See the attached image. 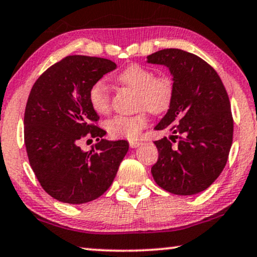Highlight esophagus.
I'll return each mask as SVG.
<instances>
[{
  "mask_svg": "<svg viewBox=\"0 0 257 257\" xmlns=\"http://www.w3.org/2000/svg\"><path fill=\"white\" fill-rule=\"evenodd\" d=\"M141 145H142L141 142H137V141H130V147H131L132 149L141 147Z\"/></svg>",
  "mask_w": 257,
  "mask_h": 257,
  "instance_id": "1",
  "label": "esophagus"
}]
</instances>
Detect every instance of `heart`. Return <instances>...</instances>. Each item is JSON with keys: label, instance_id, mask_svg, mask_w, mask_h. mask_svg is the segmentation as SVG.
<instances>
[{"label": "heart", "instance_id": "b5f03b06", "mask_svg": "<svg viewBox=\"0 0 257 257\" xmlns=\"http://www.w3.org/2000/svg\"><path fill=\"white\" fill-rule=\"evenodd\" d=\"M120 84L137 90V108L134 115H116L106 122V130L113 138L136 139L147 127L149 112L161 114L172 107L175 84L169 75L155 76L148 66L131 63L116 77ZM88 101L94 112L107 114L110 110V95L103 81H96L88 91Z\"/></svg>", "mask_w": 257, "mask_h": 257}]
</instances>
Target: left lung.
<instances>
[{"mask_svg": "<svg viewBox=\"0 0 257 257\" xmlns=\"http://www.w3.org/2000/svg\"><path fill=\"white\" fill-rule=\"evenodd\" d=\"M148 63L166 65L173 75L172 107L155 130L170 131L155 142L158 160L151 168L161 188L193 195L208 188L223 172L232 144L230 100L219 75L200 57L179 49L148 56ZM178 142H176V139Z\"/></svg>", "mask_w": 257, "mask_h": 257, "instance_id": "8db88e82", "label": "left lung"}]
</instances>
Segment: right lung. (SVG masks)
<instances>
[{
	"instance_id": "right-lung-1",
	"label": "right lung",
	"mask_w": 257,
	"mask_h": 257,
	"mask_svg": "<svg viewBox=\"0 0 257 257\" xmlns=\"http://www.w3.org/2000/svg\"><path fill=\"white\" fill-rule=\"evenodd\" d=\"M116 64L109 59L68 56L50 66L32 87L25 109L28 161L47 194L78 205L93 201L112 185L128 150L126 141H106L100 116L88 101L91 84ZM96 138V151L83 152L79 142Z\"/></svg>"
}]
</instances>
